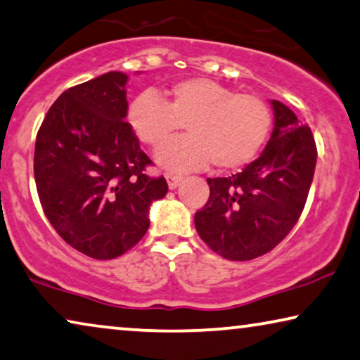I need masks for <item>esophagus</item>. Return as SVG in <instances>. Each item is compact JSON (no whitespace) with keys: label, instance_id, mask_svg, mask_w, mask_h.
I'll use <instances>...</instances> for the list:
<instances>
[{"label":"esophagus","instance_id":"obj_1","mask_svg":"<svg viewBox=\"0 0 360 360\" xmlns=\"http://www.w3.org/2000/svg\"><path fill=\"white\" fill-rule=\"evenodd\" d=\"M165 180H167L169 188H170V190H174V188H176V185L180 184L181 175H179V174H174V172H167V174H165Z\"/></svg>","mask_w":360,"mask_h":360}]
</instances>
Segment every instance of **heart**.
<instances>
[{
    "label": "heart",
    "mask_w": 360,
    "mask_h": 360,
    "mask_svg": "<svg viewBox=\"0 0 360 360\" xmlns=\"http://www.w3.org/2000/svg\"><path fill=\"white\" fill-rule=\"evenodd\" d=\"M129 127L150 148L184 127L190 136L175 138L158 153L172 170H233L248 164L266 141L273 115L268 103L252 94H236L216 81L195 77L170 87L167 102L144 92L128 108Z\"/></svg>",
    "instance_id": "obj_1"
}]
</instances>
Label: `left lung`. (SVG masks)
<instances>
[{"instance_id":"obj_1","label":"left lung","mask_w":360,"mask_h":360,"mask_svg":"<svg viewBox=\"0 0 360 360\" xmlns=\"http://www.w3.org/2000/svg\"><path fill=\"white\" fill-rule=\"evenodd\" d=\"M274 128L262 155L232 176L207 179L210 200L195 227L212 252L232 262L262 257L292 231L314 180L316 146L307 124L271 101Z\"/></svg>"}]
</instances>
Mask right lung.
I'll return each mask as SVG.
<instances>
[{
    "mask_svg": "<svg viewBox=\"0 0 360 360\" xmlns=\"http://www.w3.org/2000/svg\"><path fill=\"white\" fill-rule=\"evenodd\" d=\"M128 76L110 71L65 91L37 133L34 175L44 212L63 240L96 259L117 258L149 229L164 176L124 122Z\"/></svg>",
    "mask_w": 360,
    "mask_h": 360,
    "instance_id": "add662e5",
    "label": "right lung"
}]
</instances>
